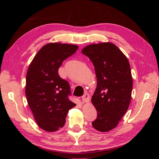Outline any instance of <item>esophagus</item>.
I'll use <instances>...</instances> for the list:
<instances>
[{
  "label": "esophagus",
  "mask_w": 159,
  "mask_h": 159,
  "mask_svg": "<svg viewBox=\"0 0 159 159\" xmlns=\"http://www.w3.org/2000/svg\"><path fill=\"white\" fill-rule=\"evenodd\" d=\"M83 103H89V95L88 93H85L82 97Z\"/></svg>",
  "instance_id": "esophagus-1"
}]
</instances>
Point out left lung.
I'll return each mask as SVG.
<instances>
[{"instance_id":"8db88e82","label":"left lung","mask_w":159,"mask_h":159,"mask_svg":"<svg viewBox=\"0 0 159 159\" xmlns=\"http://www.w3.org/2000/svg\"><path fill=\"white\" fill-rule=\"evenodd\" d=\"M94 66L97 87L91 102L98 117L92 126L100 132L116 127L131 99L133 78L127 57L111 42L91 44L81 50Z\"/></svg>"}]
</instances>
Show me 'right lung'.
Returning a JSON list of instances; mask_svg holds the SVG:
<instances>
[{
    "label": "right lung",
    "instance_id": "add662e5",
    "mask_svg": "<svg viewBox=\"0 0 159 159\" xmlns=\"http://www.w3.org/2000/svg\"><path fill=\"white\" fill-rule=\"evenodd\" d=\"M78 48L70 44L48 43L38 52L28 67L27 102L38 127L46 131L54 132L63 127L69 110L75 106L68 98V82L61 79L57 71L64 60Z\"/></svg>",
    "mask_w": 159,
    "mask_h": 159
}]
</instances>
